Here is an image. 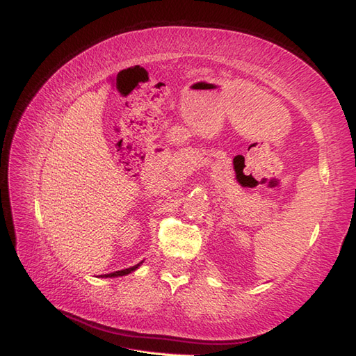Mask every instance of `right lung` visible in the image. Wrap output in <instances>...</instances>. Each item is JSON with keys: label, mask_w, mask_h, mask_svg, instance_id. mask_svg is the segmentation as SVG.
I'll return each mask as SVG.
<instances>
[{"label": "right lung", "mask_w": 356, "mask_h": 356, "mask_svg": "<svg viewBox=\"0 0 356 356\" xmlns=\"http://www.w3.org/2000/svg\"><path fill=\"white\" fill-rule=\"evenodd\" d=\"M143 263V260L140 261V263H138V264H134V266H131V268H127V269H122V270H116V272H111V274H105V275H99L101 278H107V277H120V275H127V274H130V272H133V270H136L138 269L140 264Z\"/></svg>", "instance_id": "obj_1"}]
</instances>
